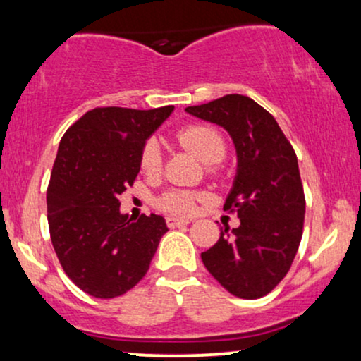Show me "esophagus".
<instances>
[{"label":"esophagus","mask_w":361,"mask_h":361,"mask_svg":"<svg viewBox=\"0 0 361 361\" xmlns=\"http://www.w3.org/2000/svg\"><path fill=\"white\" fill-rule=\"evenodd\" d=\"M166 224L168 227H171V229H175V227H180V226H186V224H190L188 219H181V217H166Z\"/></svg>","instance_id":"34e87169"}]
</instances>
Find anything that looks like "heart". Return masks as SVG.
Instances as JSON below:
<instances>
[{
	"label": "heart",
	"mask_w": 361,
	"mask_h": 361,
	"mask_svg": "<svg viewBox=\"0 0 361 361\" xmlns=\"http://www.w3.org/2000/svg\"><path fill=\"white\" fill-rule=\"evenodd\" d=\"M176 139L183 147L192 151L195 156L207 164H217L226 157L227 144L219 128L207 123H193L178 130ZM140 169L146 175H157L163 168V151L154 137L147 139L140 151ZM202 198L198 193L186 190H169L157 200V205L166 212L173 214H192L195 202Z\"/></svg>",
	"instance_id": "obj_1"
}]
</instances>
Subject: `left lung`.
Returning a JSON list of instances; mask_svg holds the SVG:
<instances>
[{
  "label": "left lung",
  "instance_id": "obj_1",
  "mask_svg": "<svg viewBox=\"0 0 361 361\" xmlns=\"http://www.w3.org/2000/svg\"><path fill=\"white\" fill-rule=\"evenodd\" d=\"M186 111L226 128L238 152L224 210L241 224L221 229L202 261L227 292L259 299L287 275L302 239L305 197L295 151L275 117L250 97L226 94Z\"/></svg>",
  "mask_w": 361,
  "mask_h": 361
}]
</instances>
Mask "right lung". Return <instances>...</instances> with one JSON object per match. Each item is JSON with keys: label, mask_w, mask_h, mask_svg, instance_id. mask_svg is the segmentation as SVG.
Masks as SVG:
<instances>
[{"label": "right lung", "mask_w": 361, "mask_h": 361, "mask_svg": "<svg viewBox=\"0 0 361 361\" xmlns=\"http://www.w3.org/2000/svg\"><path fill=\"white\" fill-rule=\"evenodd\" d=\"M175 106H100L62 135L47 188L54 251L76 287L97 299L123 295L142 280L168 227L161 215L120 214L140 151Z\"/></svg>", "instance_id": "right-lung-1"}]
</instances>
